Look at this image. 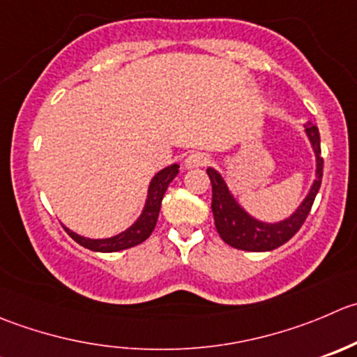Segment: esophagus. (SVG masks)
Wrapping results in <instances>:
<instances>
[{
	"label": "esophagus",
	"instance_id": "esophagus-1",
	"mask_svg": "<svg viewBox=\"0 0 357 357\" xmlns=\"http://www.w3.org/2000/svg\"><path fill=\"white\" fill-rule=\"evenodd\" d=\"M209 164V155L202 153V151H193L188 157L185 158V167L186 169H195V167H204V165Z\"/></svg>",
	"mask_w": 357,
	"mask_h": 357
}]
</instances>
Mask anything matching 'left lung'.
<instances>
[{"instance_id": "obj_1", "label": "left lung", "mask_w": 357, "mask_h": 357, "mask_svg": "<svg viewBox=\"0 0 357 357\" xmlns=\"http://www.w3.org/2000/svg\"><path fill=\"white\" fill-rule=\"evenodd\" d=\"M305 132L309 136L312 150L316 153V179H314L310 192L300 204L298 209L286 220L278 223H265L252 218L244 207L238 206L237 200L228 190L227 183L221 178L216 169H207V176L213 185V207L214 225L220 237L228 245L242 251H272L284 242H288L296 231L302 228L303 221L309 216L312 209L314 199L321 188V178H323V157H321V137L319 129L314 123H305Z\"/></svg>"}]
</instances>
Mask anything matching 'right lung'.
<instances>
[{"label":"right lung","mask_w":357,"mask_h":357,"mask_svg":"<svg viewBox=\"0 0 357 357\" xmlns=\"http://www.w3.org/2000/svg\"><path fill=\"white\" fill-rule=\"evenodd\" d=\"M179 165L172 164L169 167L162 169L160 172L153 176L150 183V188H148V197L146 204H144V209L141 213V216L137 218L136 223L132 227L127 228L122 234L115 235V237L109 238H86L82 235L75 234L73 230L64 227V230L78 242L83 248L91 249V251H99V252H115L122 251V249L134 248V245L141 244V242L146 241L151 235V231L155 230V225H157L158 213H160L162 199H164V193L167 190L169 183L178 176Z\"/></svg>","instance_id":"right-lung-1"}]
</instances>
